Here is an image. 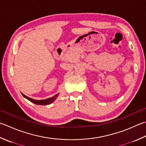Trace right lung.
Here are the masks:
<instances>
[{"instance_id":"right-lung-1","label":"right lung","mask_w":146,"mask_h":146,"mask_svg":"<svg viewBox=\"0 0 146 146\" xmlns=\"http://www.w3.org/2000/svg\"><path fill=\"white\" fill-rule=\"evenodd\" d=\"M22 95L25 98L27 99L28 100H29L30 101H31V102H33V103L35 104H37V105H48V104H50L51 103H52V102L54 101H55L56 98H58V96L59 95V94H56V95L52 97V98H48V99H44V100H35V99H33L28 98V96H26L25 95H24L23 94H22Z\"/></svg>"}]
</instances>
